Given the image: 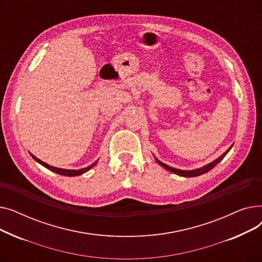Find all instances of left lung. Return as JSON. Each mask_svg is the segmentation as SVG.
<instances>
[{
	"label": "left lung",
	"mask_w": 262,
	"mask_h": 262,
	"mask_svg": "<svg viewBox=\"0 0 262 262\" xmlns=\"http://www.w3.org/2000/svg\"><path fill=\"white\" fill-rule=\"evenodd\" d=\"M232 147V145L226 150L225 153H223L221 156H220L219 158H216L215 160H213L212 162H210V163H208V164H206V166H204V167H202V168H199V169H196V170H191V171H185V170H178V169H175V168H172V167H169L168 164H164V163H162L161 161H159L156 157H155V159H156V161L160 164L161 167H163L164 169L166 170H168V171H170V172H172V173H174V174H177V175H180V176H183V177H195V176H200V175H202V174H205V173H207L208 171H210L211 169H213L216 164L221 161L225 156H226V154L229 152V149Z\"/></svg>",
	"instance_id": "left-lung-1"
}]
</instances>
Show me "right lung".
Returning <instances> with one entry per match:
<instances>
[{
  "label": "right lung",
  "mask_w": 262,
  "mask_h": 262,
  "mask_svg": "<svg viewBox=\"0 0 262 262\" xmlns=\"http://www.w3.org/2000/svg\"><path fill=\"white\" fill-rule=\"evenodd\" d=\"M31 156H32L37 162H39L40 164H42L43 167H46V168L49 169L50 171L57 173V174H59V175H63V176H77V175H81L82 173H85V172L89 171L92 167L95 166L96 162H98V160H96L95 162H93V163L91 164V166H89V167H87V168H84V169H79V170H67V169H60V168H56V167H52V166H50V164H48V163H46V162H43V161H41L40 159H38V158H37L36 156H34L33 154H31Z\"/></svg>",
  "instance_id": "right-lung-1"
}]
</instances>
